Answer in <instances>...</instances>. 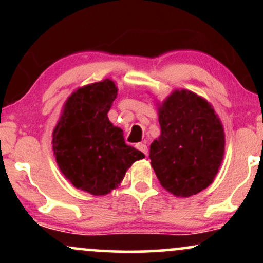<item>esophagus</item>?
I'll list each match as a JSON object with an SVG mask.
<instances>
[{"mask_svg":"<svg viewBox=\"0 0 263 263\" xmlns=\"http://www.w3.org/2000/svg\"><path fill=\"white\" fill-rule=\"evenodd\" d=\"M136 148H137L138 151H141V152L146 156H147V153H148V148H147V146L144 143H137L136 144Z\"/></svg>","mask_w":263,"mask_h":263,"instance_id":"34e87169","label":"esophagus"}]
</instances>
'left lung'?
Instances as JSON below:
<instances>
[{"mask_svg":"<svg viewBox=\"0 0 263 263\" xmlns=\"http://www.w3.org/2000/svg\"><path fill=\"white\" fill-rule=\"evenodd\" d=\"M161 135L151 143V165L161 185L188 198L210 185L225 153V132L210 102L189 90H174L157 102Z\"/></svg>","mask_w":263,"mask_h":263,"instance_id":"8db88e82","label":"left lung"}]
</instances>
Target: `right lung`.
<instances>
[{
	"mask_svg": "<svg viewBox=\"0 0 263 263\" xmlns=\"http://www.w3.org/2000/svg\"><path fill=\"white\" fill-rule=\"evenodd\" d=\"M117 91L111 79L78 87L63 105L53 131V152L63 176L96 197L116 189L128 168L144 158L108 120Z\"/></svg>",
	"mask_w": 263,
	"mask_h": 263,
	"instance_id": "obj_1",
	"label": "right lung"
}]
</instances>
